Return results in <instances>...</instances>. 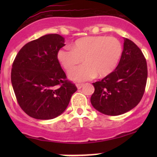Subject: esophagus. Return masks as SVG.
I'll return each mask as SVG.
<instances>
[{"label":"esophagus","mask_w":157,"mask_h":157,"mask_svg":"<svg viewBox=\"0 0 157 157\" xmlns=\"http://www.w3.org/2000/svg\"><path fill=\"white\" fill-rule=\"evenodd\" d=\"M76 86H77V88L78 89V90H80V89L83 86V84L82 83H76Z\"/></svg>","instance_id":"34e87169"}]
</instances>
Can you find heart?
I'll return each mask as SVG.
<instances>
[{
	"label": "heart",
	"mask_w": 157,
	"mask_h": 157,
	"mask_svg": "<svg viewBox=\"0 0 157 157\" xmlns=\"http://www.w3.org/2000/svg\"><path fill=\"white\" fill-rule=\"evenodd\" d=\"M123 53V45L115 37L90 36L75 41L73 48L64 46L57 52V59L65 70L71 71L82 60L86 63L69 74L72 80L86 81L111 74L117 66Z\"/></svg>",
	"instance_id": "1"
}]
</instances>
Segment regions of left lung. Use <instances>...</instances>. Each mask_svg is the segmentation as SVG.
Returning a JSON list of instances; mask_svg holds the SVG:
<instances>
[{"label": "left lung", "mask_w": 157, "mask_h": 157, "mask_svg": "<svg viewBox=\"0 0 157 157\" xmlns=\"http://www.w3.org/2000/svg\"><path fill=\"white\" fill-rule=\"evenodd\" d=\"M148 69L141 50L124 38L120 63L111 74L93 83L90 101L95 109L108 116H119L138 105L145 93Z\"/></svg>", "instance_id": "1"}]
</instances>
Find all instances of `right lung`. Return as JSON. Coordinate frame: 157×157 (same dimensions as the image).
<instances>
[{
    "mask_svg": "<svg viewBox=\"0 0 157 157\" xmlns=\"http://www.w3.org/2000/svg\"><path fill=\"white\" fill-rule=\"evenodd\" d=\"M65 45L59 34L44 35L27 43L12 63L11 80L23 112L37 120H52L62 114L77 90L67 79L57 59Z\"/></svg>",
    "mask_w": 157,
    "mask_h": 157,
    "instance_id": "right-lung-1",
    "label": "right lung"
}]
</instances>
